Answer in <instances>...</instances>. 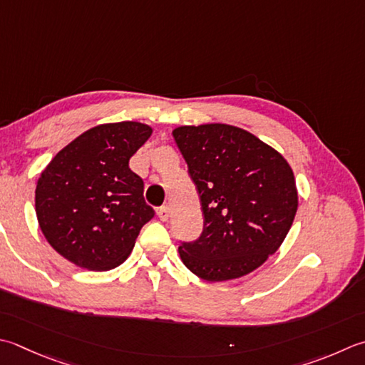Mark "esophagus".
Returning <instances> with one entry per match:
<instances>
[{
    "label": "esophagus",
    "instance_id": "esophagus-1",
    "mask_svg": "<svg viewBox=\"0 0 365 365\" xmlns=\"http://www.w3.org/2000/svg\"><path fill=\"white\" fill-rule=\"evenodd\" d=\"M158 217L161 221H168L169 220V207L168 205H163L158 209Z\"/></svg>",
    "mask_w": 365,
    "mask_h": 365
}]
</instances>
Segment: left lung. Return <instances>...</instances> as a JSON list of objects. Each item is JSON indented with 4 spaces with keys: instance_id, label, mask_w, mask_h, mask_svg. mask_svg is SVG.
<instances>
[{
    "instance_id": "left-lung-1",
    "label": "left lung",
    "mask_w": 365,
    "mask_h": 365,
    "mask_svg": "<svg viewBox=\"0 0 365 365\" xmlns=\"http://www.w3.org/2000/svg\"><path fill=\"white\" fill-rule=\"evenodd\" d=\"M196 185L204 230L178 253L207 282L244 277L274 255L297 212L292 169L242 128L210 123L173 131Z\"/></svg>"
}]
</instances>
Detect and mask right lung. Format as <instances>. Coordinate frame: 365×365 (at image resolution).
I'll return each mask as SVG.
<instances>
[{
	"label": "right lung",
	"instance_id": "1",
	"mask_svg": "<svg viewBox=\"0 0 365 365\" xmlns=\"http://www.w3.org/2000/svg\"><path fill=\"white\" fill-rule=\"evenodd\" d=\"M152 128L120 121L91 128L68 144L36 185V215L55 252L76 266L109 270L120 266L142 226L155 217L144 182L130 158Z\"/></svg>",
	"mask_w": 365,
	"mask_h": 365
}]
</instances>
